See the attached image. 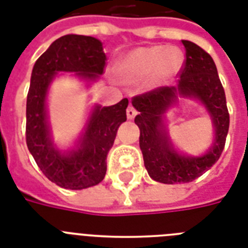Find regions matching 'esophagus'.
<instances>
[{"mask_svg": "<svg viewBox=\"0 0 248 248\" xmlns=\"http://www.w3.org/2000/svg\"><path fill=\"white\" fill-rule=\"evenodd\" d=\"M126 114H127L128 120H132V118L136 116V109L134 108L132 105H128L127 110H126Z\"/></svg>", "mask_w": 248, "mask_h": 248, "instance_id": "obj_1", "label": "esophagus"}]
</instances>
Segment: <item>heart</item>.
<instances>
[{"mask_svg": "<svg viewBox=\"0 0 248 248\" xmlns=\"http://www.w3.org/2000/svg\"><path fill=\"white\" fill-rule=\"evenodd\" d=\"M183 65V54L179 48L163 46L139 47L131 51L120 64L121 75L126 79H139L152 75L163 81L172 77Z\"/></svg>", "mask_w": 248, "mask_h": 248, "instance_id": "b5f03b06", "label": "heart"}]
</instances>
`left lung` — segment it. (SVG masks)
Returning a JSON list of instances; mask_svg holds the SVG:
<instances>
[{"instance_id":"1","label":"left lung","mask_w":248,"mask_h":248,"mask_svg":"<svg viewBox=\"0 0 248 248\" xmlns=\"http://www.w3.org/2000/svg\"><path fill=\"white\" fill-rule=\"evenodd\" d=\"M185 60L179 71L176 86H161L131 99L139 114L135 124L140 128L139 144L149 176L163 184L189 183L215 165L225 147L229 130V112L225 91L220 82L214 60L198 45L183 41ZM197 97L212 114L216 126V141L202 157H185L170 147L162 117L174 102L177 93Z\"/></svg>"}]
</instances>
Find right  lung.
<instances>
[{
  "instance_id": "1",
  "label": "right lung",
  "mask_w": 248,
  "mask_h": 248,
  "mask_svg": "<svg viewBox=\"0 0 248 248\" xmlns=\"http://www.w3.org/2000/svg\"><path fill=\"white\" fill-rule=\"evenodd\" d=\"M107 56L100 41L90 36L67 34L54 41L37 59L27 96L25 140L31 155L48 180L65 189L99 184L107 172V155L117 130L127 120V99L112 107H95L77 151L62 155L50 139L46 121V93L56 72H77L86 79L104 73Z\"/></svg>"
}]
</instances>
